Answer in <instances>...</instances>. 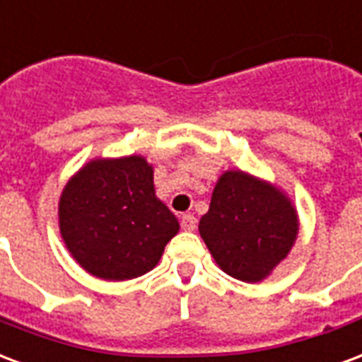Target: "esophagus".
<instances>
[{
    "instance_id": "esophagus-1",
    "label": "esophagus",
    "mask_w": 362,
    "mask_h": 362,
    "mask_svg": "<svg viewBox=\"0 0 362 362\" xmlns=\"http://www.w3.org/2000/svg\"><path fill=\"white\" fill-rule=\"evenodd\" d=\"M180 224H182V228L188 230V232H192V230H195V226H197V218H195L192 213H188V215L182 216Z\"/></svg>"
}]
</instances>
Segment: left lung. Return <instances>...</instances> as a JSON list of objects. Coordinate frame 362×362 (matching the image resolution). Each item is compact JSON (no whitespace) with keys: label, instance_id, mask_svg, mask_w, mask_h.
<instances>
[{"label":"left lung","instance_id":"1","mask_svg":"<svg viewBox=\"0 0 362 362\" xmlns=\"http://www.w3.org/2000/svg\"><path fill=\"white\" fill-rule=\"evenodd\" d=\"M297 230L290 199L242 170L222 174L199 221V234L216 264L242 282L269 276L290 253Z\"/></svg>","mask_w":362,"mask_h":362}]
</instances>
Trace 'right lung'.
I'll return each mask as SVG.
<instances>
[{"label":"right lung","instance_id":"add662e5","mask_svg":"<svg viewBox=\"0 0 362 362\" xmlns=\"http://www.w3.org/2000/svg\"><path fill=\"white\" fill-rule=\"evenodd\" d=\"M59 226L80 267L115 282L149 272L180 228L155 197L153 168L140 155L80 168L61 195Z\"/></svg>","mask_w":362,"mask_h":362}]
</instances>
